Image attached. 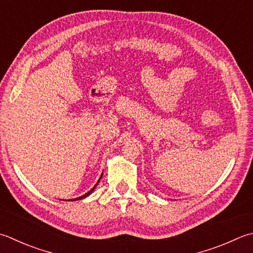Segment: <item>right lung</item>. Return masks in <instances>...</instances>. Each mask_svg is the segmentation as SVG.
<instances>
[{"mask_svg": "<svg viewBox=\"0 0 253 253\" xmlns=\"http://www.w3.org/2000/svg\"><path fill=\"white\" fill-rule=\"evenodd\" d=\"M102 179V175H101V177H100V180ZM100 180H98L97 181V183H96V184L95 185H94V187H93V189L92 190H90V191H88L87 193H85V194H84V195H82V196H80V197H77V199H73V200H71V201H78V200H82V199H84V197H86V196H88V195H90L91 194V193L94 191V189H95V187L97 186V184H98V182H100ZM69 201H70V200H69Z\"/></svg>", "mask_w": 253, "mask_h": 253, "instance_id": "right-lung-1", "label": "right lung"}]
</instances>
